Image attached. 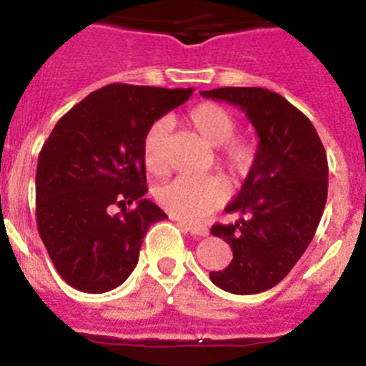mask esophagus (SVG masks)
<instances>
[{
	"instance_id": "1",
	"label": "esophagus",
	"mask_w": 366,
	"mask_h": 366,
	"mask_svg": "<svg viewBox=\"0 0 366 366\" xmlns=\"http://www.w3.org/2000/svg\"><path fill=\"white\" fill-rule=\"evenodd\" d=\"M177 224H179L181 229H185L187 232L192 234V236H201V237L209 236V229H207L205 224H192V223H187V221L183 219H177Z\"/></svg>"
}]
</instances>
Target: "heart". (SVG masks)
Wrapping results in <instances>:
<instances>
[{"label": "heart", "mask_w": 366, "mask_h": 366, "mask_svg": "<svg viewBox=\"0 0 366 366\" xmlns=\"http://www.w3.org/2000/svg\"><path fill=\"white\" fill-rule=\"evenodd\" d=\"M189 123L207 143L219 147V161L230 176L239 177L249 172L256 157V143L249 137H232L236 119L227 109L216 103H199L189 112ZM165 119L154 122L143 137L142 156L150 174L167 170ZM156 199L167 212L181 219H201L227 199V185L219 176L176 177L156 190Z\"/></svg>", "instance_id": "b5f03b06"}]
</instances>
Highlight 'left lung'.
I'll return each mask as SVG.
<instances>
[{
	"label": "left lung",
	"mask_w": 366,
	"mask_h": 366,
	"mask_svg": "<svg viewBox=\"0 0 366 366\" xmlns=\"http://www.w3.org/2000/svg\"><path fill=\"white\" fill-rule=\"evenodd\" d=\"M201 96L239 107L259 137L249 176L224 209L241 217L210 230L234 256L210 280L239 296L264 292L292 270L316 234L328 192L325 147L310 119L280 94L223 86Z\"/></svg>",
	"instance_id": "8db88e82"
}]
</instances>
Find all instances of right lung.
Wrapping results in <instances>:
<instances>
[{"label":"right lung","instance_id":"right-lung-1","mask_svg":"<svg viewBox=\"0 0 366 366\" xmlns=\"http://www.w3.org/2000/svg\"><path fill=\"white\" fill-rule=\"evenodd\" d=\"M194 89L112 83L89 94L56 123L36 170V219L59 276L102 294L132 274L150 224L167 214L145 199L147 129ZM123 206L122 214L109 207ZM127 204L134 209L126 210Z\"/></svg>","mask_w":366,"mask_h":366}]
</instances>
